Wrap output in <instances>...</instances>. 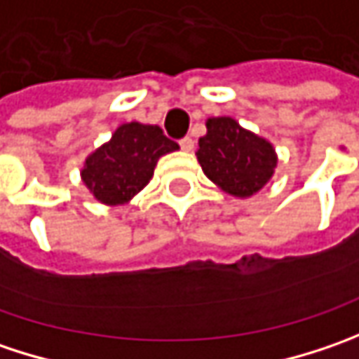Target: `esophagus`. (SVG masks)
<instances>
[{"instance_id": "1", "label": "esophagus", "mask_w": 359, "mask_h": 359, "mask_svg": "<svg viewBox=\"0 0 359 359\" xmlns=\"http://www.w3.org/2000/svg\"><path fill=\"white\" fill-rule=\"evenodd\" d=\"M180 149L184 150V152H191V150L195 149V140H193L191 136H184V138L180 140Z\"/></svg>"}]
</instances>
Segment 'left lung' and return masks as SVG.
<instances>
[{
    "label": "left lung",
    "mask_w": 359,
    "mask_h": 359,
    "mask_svg": "<svg viewBox=\"0 0 359 359\" xmlns=\"http://www.w3.org/2000/svg\"><path fill=\"white\" fill-rule=\"evenodd\" d=\"M205 124L195 154L207 179L237 198L257 195L279 163L271 142L231 116H210Z\"/></svg>",
    "instance_id": "1"
}]
</instances>
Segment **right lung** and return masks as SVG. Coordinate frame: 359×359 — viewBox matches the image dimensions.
Instances as JSON below:
<instances>
[{
	"instance_id": "right-lung-1",
	"label": "right lung",
	"mask_w": 359,
	"mask_h": 359,
	"mask_svg": "<svg viewBox=\"0 0 359 359\" xmlns=\"http://www.w3.org/2000/svg\"><path fill=\"white\" fill-rule=\"evenodd\" d=\"M175 150L179 144L166 138L161 126L124 122L110 140L88 154L80 179L98 203L122 207L149 184L158 158Z\"/></svg>"
}]
</instances>
